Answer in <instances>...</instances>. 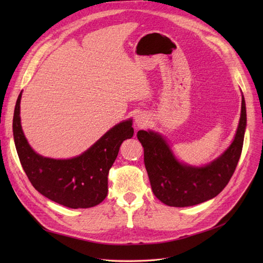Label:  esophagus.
Wrapping results in <instances>:
<instances>
[{
  "mask_svg": "<svg viewBox=\"0 0 263 263\" xmlns=\"http://www.w3.org/2000/svg\"><path fill=\"white\" fill-rule=\"evenodd\" d=\"M135 123H136V126L138 128H142L145 127L148 123V117L145 114H138L136 117H135Z\"/></svg>",
  "mask_w": 263,
  "mask_h": 263,
  "instance_id": "34e87169",
  "label": "esophagus"
}]
</instances>
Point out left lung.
I'll return each instance as SVG.
<instances>
[{
    "label": "left lung",
    "mask_w": 263,
    "mask_h": 263,
    "mask_svg": "<svg viewBox=\"0 0 263 263\" xmlns=\"http://www.w3.org/2000/svg\"><path fill=\"white\" fill-rule=\"evenodd\" d=\"M246 125V103L242 95L239 125L232 145L216 160L200 168L181 163L161 135L139 130L137 138L144 147L145 166L158 200L174 208H186L218 195L228 184L239 161Z\"/></svg>",
    "instance_id": "left-lung-1"
}]
</instances>
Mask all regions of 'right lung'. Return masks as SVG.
<instances>
[{
	"mask_svg": "<svg viewBox=\"0 0 263 263\" xmlns=\"http://www.w3.org/2000/svg\"><path fill=\"white\" fill-rule=\"evenodd\" d=\"M18 95L13 117L15 147L33 186L49 200L69 209H89L107 195V176L125 139L134 135L133 121L115 125L82 155L72 159L46 158L36 154L24 136Z\"/></svg>",
	"mask_w": 263,
	"mask_h": 263,
	"instance_id": "1",
	"label": "right lung"
}]
</instances>
